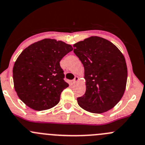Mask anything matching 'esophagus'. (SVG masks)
I'll return each instance as SVG.
<instances>
[{
  "mask_svg": "<svg viewBox=\"0 0 145 145\" xmlns=\"http://www.w3.org/2000/svg\"><path fill=\"white\" fill-rule=\"evenodd\" d=\"M78 79H79V78H78V76H75L74 79L73 80V84H76V83L78 81Z\"/></svg>",
  "mask_w": 145,
  "mask_h": 145,
  "instance_id": "34e87169",
  "label": "esophagus"
}]
</instances>
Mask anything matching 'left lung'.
Instances as JSON below:
<instances>
[{"label":"left lung","instance_id":"8db88e82","mask_svg":"<svg viewBox=\"0 0 145 145\" xmlns=\"http://www.w3.org/2000/svg\"><path fill=\"white\" fill-rule=\"evenodd\" d=\"M74 52L84 67L86 90L77 98L79 106L93 113L113 108L123 97L127 69L121 52L110 41L91 37L74 44Z\"/></svg>","mask_w":145,"mask_h":145}]
</instances>
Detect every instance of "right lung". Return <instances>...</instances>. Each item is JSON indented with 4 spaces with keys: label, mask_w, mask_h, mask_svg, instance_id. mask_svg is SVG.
Listing matches in <instances>:
<instances>
[{
    "label": "right lung",
    "mask_w": 145,
    "mask_h": 145,
    "mask_svg": "<svg viewBox=\"0 0 145 145\" xmlns=\"http://www.w3.org/2000/svg\"><path fill=\"white\" fill-rule=\"evenodd\" d=\"M70 44L52 39L32 44L22 52L12 69L15 90L20 99L35 110H44L59 102L69 86L60 67L61 59L72 51Z\"/></svg>",
    "instance_id": "right-lung-1"
}]
</instances>
